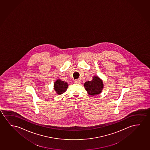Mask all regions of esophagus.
<instances>
[{
    "mask_svg": "<svg viewBox=\"0 0 150 150\" xmlns=\"http://www.w3.org/2000/svg\"><path fill=\"white\" fill-rule=\"evenodd\" d=\"M74 82L76 83H77V84H80L81 83V81L76 79V80H74Z\"/></svg>",
    "mask_w": 150,
    "mask_h": 150,
    "instance_id": "34e87169",
    "label": "esophagus"
}]
</instances>
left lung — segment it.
Segmentation results:
<instances>
[{"instance_id": "left-lung-1", "label": "left lung", "mask_w": 150, "mask_h": 150, "mask_svg": "<svg viewBox=\"0 0 150 150\" xmlns=\"http://www.w3.org/2000/svg\"><path fill=\"white\" fill-rule=\"evenodd\" d=\"M84 86L86 91L91 96L98 95L101 93L103 87V82L98 76H93L91 81H87Z\"/></svg>"}]
</instances>
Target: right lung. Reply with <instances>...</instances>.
I'll return each instance as SVG.
<instances>
[{
  "mask_svg": "<svg viewBox=\"0 0 150 150\" xmlns=\"http://www.w3.org/2000/svg\"><path fill=\"white\" fill-rule=\"evenodd\" d=\"M68 86L67 83L60 80H57L54 84V90L58 95H61L65 92L67 89Z\"/></svg>",
  "mask_w": 150,
  "mask_h": 150,
  "instance_id": "right-lung-1",
  "label": "right lung"
}]
</instances>
